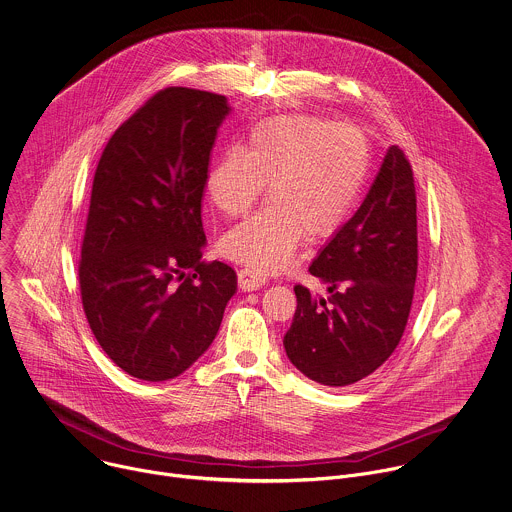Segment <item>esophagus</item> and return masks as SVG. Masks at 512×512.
<instances>
[{"mask_svg":"<svg viewBox=\"0 0 512 512\" xmlns=\"http://www.w3.org/2000/svg\"><path fill=\"white\" fill-rule=\"evenodd\" d=\"M237 279H239V289L241 291H257V289H261L265 285V277L257 275L251 269H241L237 273Z\"/></svg>","mask_w":512,"mask_h":512,"instance_id":"esophagus-1","label":"esophagus"}]
</instances>
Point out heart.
<instances>
[{"label":"heart","instance_id":"obj_1","mask_svg":"<svg viewBox=\"0 0 512 512\" xmlns=\"http://www.w3.org/2000/svg\"><path fill=\"white\" fill-rule=\"evenodd\" d=\"M369 169L361 131L313 115H279L229 147L207 175L213 205L227 217L247 213L269 185L271 203L221 239L225 257L257 273L285 269L301 239L327 241L351 217Z\"/></svg>","mask_w":512,"mask_h":512}]
</instances>
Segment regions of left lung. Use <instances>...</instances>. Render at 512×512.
Masks as SVG:
<instances>
[{
    "label": "left lung",
    "instance_id": "8db88e82",
    "mask_svg": "<svg viewBox=\"0 0 512 512\" xmlns=\"http://www.w3.org/2000/svg\"><path fill=\"white\" fill-rule=\"evenodd\" d=\"M313 297L297 285V311L283 345L311 381L347 387L377 371L397 349L417 279V197L405 153L391 145L355 215L317 253Z\"/></svg>",
    "mask_w": 512,
    "mask_h": 512
}]
</instances>
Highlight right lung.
I'll use <instances>...</instances> for the list:
<instances>
[{
  "label": "right lung",
  "instance_id": "1",
  "mask_svg": "<svg viewBox=\"0 0 512 512\" xmlns=\"http://www.w3.org/2000/svg\"><path fill=\"white\" fill-rule=\"evenodd\" d=\"M229 113L223 95L167 87L111 135L99 159L81 301L105 355L135 379L187 371L211 347L237 291L229 265L201 263V197Z\"/></svg>",
  "mask_w": 512,
  "mask_h": 512
}]
</instances>
